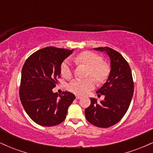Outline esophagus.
<instances>
[{"label":"esophagus","instance_id":"esophagus-1","mask_svg":"<svg viewBox=\"0 0 153 153\" xmlns=\"http://www.w3.org/2000/svg\"><path fill=\"white\" fill-rule=\"evenodd\" d=\"M75 98H76V99H81V96H78V95H76V96H75Z\"/></svg>","mask_w":153,"mask_h":153}]
</instances>
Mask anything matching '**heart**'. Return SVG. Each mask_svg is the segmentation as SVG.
I'll return each mask as SVG.
<instances>
[{
  "label": "heart",
  "instance_id": "obj_1",
  "mask_svg": "<svg viewBox=\"0 0 153 153\" xmlns=\"http://www.w3.org/2000/svg\"><path fill=\"white\" fill-rule=\"evenodd\" d=\"M76 63H81L89 68L88 76H92L99 82H103L108 78L110 73V68L106 63L102 62V59L97 54L91 52H82L73 58ZM60 73L63 78H71L73 71L70 59L64 60L60 66ZM94 78L73 79L68 84V88L71 92L76 94H85L94 88Z\"/></svg>",
  "mask_w": 153,
  "mask_h": 153
}]
</instances>
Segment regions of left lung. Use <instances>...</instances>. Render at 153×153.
I'll use <instances>...</instances> for the list:
<instances>
[{"instance_id":"8db88e82","label":"left lung","mask_w":153,"mask_h":153,"mask_svg":"<svg viewBox=\"0 0 153 153\" xmlns=\"http://www.w3.org/2000/svg\"><path fill=\"white\" fill-rule=\"evenodd\" d=\"M94 50L108 54L111 71L107 81L96 92L100 96L104 95V99L99 103L91 98L85 115L93 125L107 128L118 123L127 111L134 93V82L130 67L122 54L107 47Z\"/></svg>"}]
</instances>
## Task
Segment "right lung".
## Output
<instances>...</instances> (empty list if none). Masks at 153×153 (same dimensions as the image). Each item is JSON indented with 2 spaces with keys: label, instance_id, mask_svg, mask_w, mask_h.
Returning a JSON list of instances; mask_svg holds the SVG:
<instances>
[{
  "label": "right lung",
  "instance_id": "right-lung-1",
  "mask_svg": "<svg viewBox=\"0 0 153 153\" xmlns=\"http://www.w3.org/2000/svg\"><path fill=\"white\" fill-rule=\"evenodd\" d=\"M73 50L47 47L36 51L26 59L22 71L19 96L26 114L36 124L52 127L62 123L75 95L52 92L60 78L62 62Z\"/></svg>",
  "mask_w": 153,
  "mask_h": 153
}]
</instances>
